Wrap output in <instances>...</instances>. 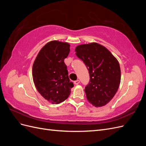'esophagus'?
<instances>
[{
  "label": "esophagus",
  "instance_id": "obj_1",
  "mask_svg": "<svg viewBox=\"0 0 146 146\" xmlns=\"http://www.w3.org/2000/svg\"><path fill=\"white\" fill-rule=\"evenodd\" d=\"M74 83L75 85H78V84L80 83V80H76V81H74Z\"/></svg>",
  "mask_w": 146,
  "mask_h": 146
}]
</instances>
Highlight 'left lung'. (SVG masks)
I'll return each instance as SVG.
<instances>
[{
    "label": "left lung",
    "mask_w": 146,
    "mask_h": 146,
    "mask_svg": "<svg viewBox=\"0 0 146 146\" xmlns=\"http://www.w3.org/2000/svg\"><path fill=\"white\" fill-rule=\"evenodd\" d=\"M75 51L89 70L90 82L85 89L88 100L96 107L105 105L121 82L119 62L107 48L96 42L78 46Z\"/></svg>",
    "instance_id": "left-lung-1"
}]
</instances>
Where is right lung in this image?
Listing matches in <instances>:
<instances>
[{
	"label": "right lung",
	"mask_w": 146,
	"mask_h": 146,
	"mask_svg": "<svg viewBox=\"0 0 146 146\" xmlns=\"http://www.w3.org/2000/svg\"><path fill=\"white\" fill-rule=\"evenodd\" d=\"M69 47L67 42H48L39 51L33 65L35 86L43 98L53 104H60L68 99L74 86L64 62L69 54Z\"/></svg>",
	"instance_id": "right-lung-1"
}]
</instances>
